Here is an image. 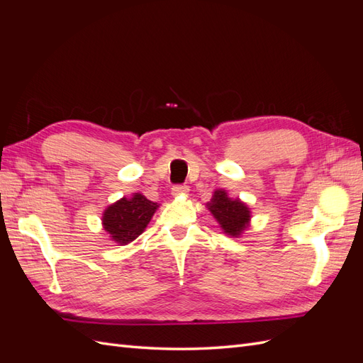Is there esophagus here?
I'll return each mask as SVG.
<instances>
[{"label": "esophagus", "instance_id": "1", "mask_svg": "<svg viewBox=\"0 0 363 363\" xmlns=\"http://www.w3.org/2000/svg\"><path fill=\"white\" fill-rule=\"evenodd\" d=\"M171 192H172L174 196L188 195V194H189V188H188V186H184V184H177V186H172Z\"/></svg>", "mask_w": 363, "mask_h": 363}]
</instances>
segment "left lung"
I'll use <instances>...</instances> for the list:
<instances>
[{
    "instance_id": "8db88e82",
    "label": "left lung",
    "mask_w": 363,
    "mask_h": 363,
    "mask_svg": "<svg viewBox=\"0 0 363 363\" xmlns=\"http://www.w3.org/2000/svg\"><path fill=\"white\" fill-rule=\"evenodd\" d=\"M206 206L228 236L239 238L250 227V207L239 199H230L225 189H215L212 200Z\"/></svg>"
}]
</instances>
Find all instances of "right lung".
Here are the masks:
<instances>
[{
	"mask_svg": "<svg viewBox=\"0 0 363 363\" xmlns=\"http://www.w3.org/2000/svg\"><path fill=\"white\" fill-rule=\"evenodd\" d=\"M159 208L157 203L147 200L145 195L135 192L127 199L115 201L103 213V228L118 245H127L144 233L152 215Z\"/></svg>",
	"mask_w": 363,
	"mask_h": 363,
	"instance_id": "add662e5",
	"label": "right lung"
}]
</instances>
